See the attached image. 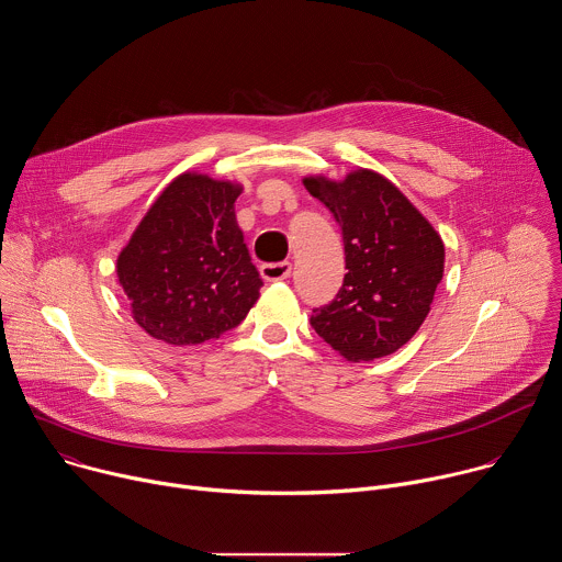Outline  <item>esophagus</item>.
I'll use <instances>...</instances> for the list:
<instances>
[{
  "label": "esophagus",
  "mask_w": 562,
  "mask_h": 562,
  "mask_svg": "<svg viewBox=\"0 0 562 562\" xmlns=\"http://www.w3.org/2000/svg\"><path fill=\"white\" fill-rule=\"evenodd\" d=\"M291 262H269L260 267V276L267 282H276V280H286L291 276Z\"/></svg>",
  "instance_id": "esophagus-1"
}]
</instances>
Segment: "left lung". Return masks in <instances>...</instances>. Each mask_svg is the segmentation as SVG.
<instances>
[{
    "instance_id": "8db88e82",
    "label": "left lung",
    "mask_w": 562,
    "mask_h": 562,
    "mask_svg": "<svg viewBox=\"0 0 562 562\" xmlns=\"http://www.w3.org/2000/svg\"><path fill=\"white\" fill-rule=\"evenodd\" d=\"M342 228L347 273L338 295L313 308L311 327L347 360H373L407 345L431 308L445 245L423 213L380 173L342 182L304 178Z\"/></svg>"
}]
</instances>
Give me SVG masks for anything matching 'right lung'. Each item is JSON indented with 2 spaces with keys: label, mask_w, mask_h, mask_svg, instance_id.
<instances>
[{
  "label": "right lung",
  "mask_w": 562,
  "mask_h": 562,
  "mask_svg": "<svg viewBox=\"0 0 562 562\" xmlns=\"http://www.w3.org/2000/svg\"><path fill=\"white\" fill-rule=\"evenodd\" d=\"M243 187L178 176L146 211L117 258L135 323L184 347L220 338L247 317L262 278L235 222Z\"/></svg>",
  "instance_id": "right-lung-1"
}]
</instances>
